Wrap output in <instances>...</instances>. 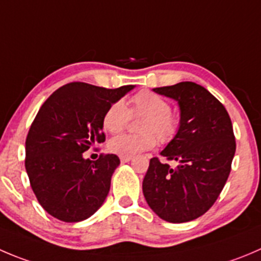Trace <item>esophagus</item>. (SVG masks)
Segmentation results:
<instances>
[{
    "label": "esophagus",
    "mask_w": 261,
    "mask_h": 261,
    "mask_svg": "<svg viewBox=\"0 0 261 261\" xmlns=\"http://www.w3.org/2000/svg\"><path fill=\"white\" fill-rule=\"evenodd\" d=\"M131 161V156H121V162L122 163H127V162Z\"/></svg>",
    "instance_id": "obj_1"
}]
</instances>
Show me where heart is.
Returning a JSON list of instances; mask_svg holds the SVG:
<instances>
[{"label": "heart", "mask_w": 261, "mask_h": 261, "mask_svg": "<svg viewBox=\"0 0 261 261\" xmlns=\"http://www.w3.org/2000/svg\"><path fill=\"white\" fill-rule=\"evenodd\" d=\"M128 110L122 102H116L108 107L103 116V127L111 134L121 133L127 126L131 116L144 117L139 125L140 134H125L113 138L108 148L120 156H133L154 148L156 139L166 144L176 136L178 120L171 112V105L161 95L143 90L130 98Z\"/></svg>", "instance_id": "obj_1"}]
</instances>
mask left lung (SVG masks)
Returning <instances> with one entry per match:
<instances>
[{
	"label": "left lung",
	"instance_id": "left-lung-1",
	"mask_svg": "<svg viewBox=\"0 0 261 261\" xmlns=\"http://www.w3.org/2000/svg\"><path fill=\"white\" fill-rule=\"evenodd\" d=\"M153 90L178 103V131L161 151L178 166L171 168L151 158L143 181L144 196L164 221H194L216 203L231 172L236 151L231 118L213 94L192 82Z\"/></svg>",
	"mask_w": 261,
	"mask_h": 261
}]
</instances>
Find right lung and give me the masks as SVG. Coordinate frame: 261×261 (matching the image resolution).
<instances>
[{
	"instance_id": "1",
	"label": "right lung",
	"mask_w": 261,
	"mask_h": 261,
	"mask_svg": "<svg viewBox=\"0 0 261 261\" xmlns=\"http://www.w3.org/2000/svg\"><path fill=\"white\" fill-rule=\"evenodd\" d=\"M134 88L70 83L43 103L25 141V169L48 214L72 223L92 217L105 203L120 158L106 154L93 162L83 153L106 140V111Z\"/></svg>"
}]
</instances>
